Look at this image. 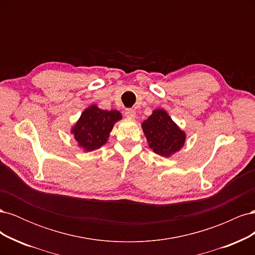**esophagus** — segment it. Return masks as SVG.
<instances>
[{
  "label": "esophagus",
  "mask_w": 255,
  "mask_h": 255,
  "mask_svg": "<svg viewBox=\"0 0 255 255\" xmlns=\"http://www.w3.org/2000/svg\"><path fill=\"white\" fill-rule=\"evenodd\" d=\"M125 114H126V116H127L128 118H130V119L135 118V116H136V112H135V110H133V109H127Z\"/></svg>",
  "instance_id": "obj_1"
}]
</instances>
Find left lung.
<instances>
[{
  "label": "left lung",
  "instance_id": "1",
  "mask_svg": "<svg viewBox=\"0 0 255 255\" xmlns=\"http://www.w3.org/2000/svg\"><path fill=\"white\" fill-rule=\"evenodd\" d=\"M142 129L150 148L161 156H170L179 151L185 142V133L163 110L154 111L142 122Z\"/></svg>",
  "mask_w": 255,
  "mask_h": 255
}]
</instances>
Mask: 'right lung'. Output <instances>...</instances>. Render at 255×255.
Segmentation results:
<instances>
[{
    "mask_svg": "<svg viewBox=\"0 0 255 255\" xmlns=\"http://www.w3.org/2000/svg\"><path fill=\"white\" fill-rule=\"evenodd\" d=\"M120 119L119 112H107L92 105L82 114L71 132L80 146L86 151H92L106 143L115 122Z\"/></svg>",
    "mask_w": 255,
    "mask_h": 255,
    "instance_id": "obj_1",
    "label": "right lung"
}]
</instances>
